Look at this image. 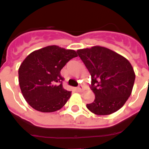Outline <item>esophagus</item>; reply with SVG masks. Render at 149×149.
Listing matches in <instances>:
<instances>
[{
    "label": "esophagus",
    "mask_w": 149,
    "mask_h": 149,
    "mask_svg": "<svg viewBox=\"0 0 149 149\" xmlns=\"http://www.w3.org/2000/svg\"><path fill=\"white\" fill-rule=\"evenodd\" d=\"M77 91H79V92H82V91L84 90L83 86H82V85H79V86L77 87Z\"/></svg>",
    "instance_id": "34e87169"
}]
</instances>
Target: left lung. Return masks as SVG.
Listing matches in <instances>:
<instances>
[{"mask_svg": "<svg viewBox=\"0 0 149 149\" xmlns=\"http://www.w3.org/2000/svg\"><path fill=\"white\" fill-rule=\"evenodd\" d=\"M77 53L91 75L90 88L95 94L94 101L87 104V109L98 115L119 110L130 96L135 81L129 61L100 46L78 49Z\"/></svg>", "mask_w": 149, "mask_h": 149, "instance_id": "1", "label": "left lung"}]
</instances>
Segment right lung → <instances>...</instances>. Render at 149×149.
I'll return each instance as SVG.
<instances>
[{
    "mask_svg": "<svg viewBox=\"0 0 149 149\" xmlns=\"http://www.w3.org/2000/svg\"><path fill=\"white\" fill-rule=\"evenodd\" d=\"M76 52L58 46H48L30 53L19 68L22 93L33 109L53 112L63 107L71 91L62 87L60 72L66 63L77 57Z\"/></svg>",
    "mask_w": 149,
    "mask_h": 149,
    "instance_id": "1",
    "label": "right lung"
}]
</instances>
